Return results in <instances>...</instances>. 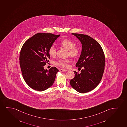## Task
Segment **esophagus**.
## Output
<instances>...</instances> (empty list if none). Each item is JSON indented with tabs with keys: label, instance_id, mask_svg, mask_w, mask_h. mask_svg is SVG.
I'll return each mask as SVG.
<instances>
[{
	"label": "esophagus",
	"instance_id": "esophagus-1",
	"mask_svg": "<svg viewBox=\"0 0 127 127\" xmlns=\"http://www.w3.org/2000/svg\"><path fill=\"white\" fill-rule=\"evenodd\" d=\"M59 71L60 72H63V71H67V70L64 69H59Z\"/></svg>",
	"mask_w": 127,
	"mask_h": 127
}]
</instances>
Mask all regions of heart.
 Here are the masks:
<instances>
[{
  "mask_svg": "<svg viewBox=\"0 0 127 127\" xmlns=\"http://www.w3.org/2000/svg\"><path fill=\"white\" fill-rule=\"evenodd\" d=\"M59 44L61 46L68 50V54L72 57H76L79 55L80 52V48L79 46L74 45V43L72 40L68 39L62 40L60 42ZM49 53L51 56H54L56 54V49L53 45L50 46L49 49ZM70 60L67 59H60L55 62V64L62 68H66L68 66Z\"/></svg>",
  "mask_w": 127,
  "mask_h": 127,
  "instance_id": "b5f03b06",
  "label": "heart"
}]
</instances>
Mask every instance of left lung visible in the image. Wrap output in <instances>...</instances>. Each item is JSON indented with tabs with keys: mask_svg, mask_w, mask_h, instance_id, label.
<instances>
[{
	"mask_svg": "<svg viewBox=\"0 0 127 127\" xmlns=\"http://www.w3.org/2000/svg\"><path fill=\"white\" fill-rule=\"evenodd\" d=\"M82 44V51L76 66L82 68L80 73L74 71L71 86L80 93L88 92L97 87L104 72L105 57L99 43L87 35L74 33Z\"/></svg>",
	"mask_w": 127,
	"mask_h": 127,
	"instance_id": "obj_1",
	"label": "left lung"
}]
</instances>
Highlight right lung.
Returning <instances> with one entry per match:
<instances>
[{"instance_id": "1", "label": "right lung", "mask_w": 127, "mask_h": 127, "mask_svg": "<svg viewBox=\"0 0 127 127\" xmlns=\"http://www.w3.org/2000/svg\"><path fill=\"white\" fill-rule=\"evenodd\" d=\"M60 35L37 33L25 41L20 52L19 63L25 82L36 91H43L53 85L59 71L56 67L49 70L43 66L49 62L50 46Z\"/></svg>"}]
</instances>
